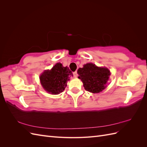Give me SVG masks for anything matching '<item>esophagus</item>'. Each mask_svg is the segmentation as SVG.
Returning a JSON list of instances; mask_svg holds the SVG:
<instances>
[{"label": "esophagus", "instance_id": "34e87169", "mask_svg": "<svg viewBox=\"0 0 147 147\" xmlns=\"http://www.w3.org/2000/svg\"><path fill=\"white\" fill-rule=\"evenodd\" d=\"M73 75H74V77L75 78L77 77V76H78V74H77V71H75V72H73Z\"/></svg>", "mask_w": 147, "mask_h": 147}]
</instances>
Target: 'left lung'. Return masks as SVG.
I'll list each match as a JSON object with an SVG mask.
<instances>
[{"label": "left lung", "mask_w": 147, "mask_h": 147, "mask_svg": "<svg viewBox=\"0 0 147 147\" xmlns=\"http://www.w3.org/2000/svg\"><path fill=\"white\" fill-rule=\"evenodd\" d=\"M77 73L84 89L92 93H98L104 90L110 75L108 69L98 67L92 63H88L83 68H79Z\"/></svg>", "instance_id": "8db88e82"}]
</instances>
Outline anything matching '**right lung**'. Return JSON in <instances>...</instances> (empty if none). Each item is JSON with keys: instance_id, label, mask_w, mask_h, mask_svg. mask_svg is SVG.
Here are the masks:
<instances>
[{"instance_id": "right-lung-1", "label": "right lung", "mask_w": 147, "mask_h": 147, "mask_svg": "<svg viewBox=\"0 0 147 147\" xmlns=\"http://www.w3.org/2000/svg\"><path fill=\"white\" fill-rule=\"evenodd\" d=\"M73 76L67 67L57 63L50 70H45L40 77L43 88L53 94L63 92L67 86V82Z\"/></svg>"}]
</instances>
